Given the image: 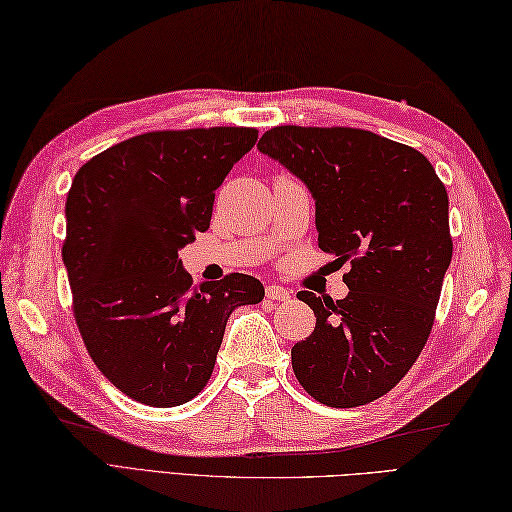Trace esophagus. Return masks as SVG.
I'll use <instances>...</instances> for the list:
<instances>
[{
	"instance_id": "obj_1",
	"label": "esophagus",
	"mask_w": 512,
	"mask_h": 512,
	"mask_svg": "<svg viewBox=\"0 0 512 512\" xmlns=\"http://www.w3.org/2000/svg\"><path fill=\"white\" fill-rule=\"evenodd\" d=\"M267 297L271 299V302H286V299H291V293L286 291L284 286L271 284V286H267Z\"/></svg>"
}]
</instances>
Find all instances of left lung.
<instances>
[{"label":"left lung","instance_id":"obj_1","mask_svg":"<svg viewBox=\"0 0 512 512\" xmlns=\"http://www.w3.org/2000/svg\"><path fill=\"white\" fill-rule=\"evenodd\" d=\"M258 149L308 186L319 249L352 265L347 297L297 293L317 323L293 345L295 378L332 408L378 400L432 330L452 263L445 186L417 149L369 130L278 126Z\"/></svg>","mask_w":512,"mask_h":512}]
</instances>
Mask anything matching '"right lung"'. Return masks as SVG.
<instances>
[{"mask_svg": "<svg viewBox=\"0 0 512 512\" xmlns=\"http://www.w3.org/2000/svg\"><path fill=\"white\" fill-rule=\"evenodd\" d=\"M254 128L158 130L84 162L65 204L67 267L82 341L132 400L171 408L204 389L234 308L263 302L256 278L193 284L178 252L206 232L215 191Z\"/></svg>", "mask_w": 512, "mask_h": 512, "instance_id": "1", "label": "right lung"}]
</instances>
